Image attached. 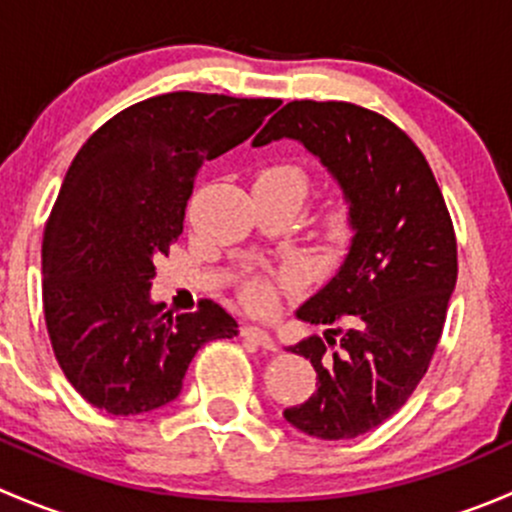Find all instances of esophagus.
<instances>
[{
    "label": "esophagus",
    "instance_id": "1",
    "mask_svg": "<svg viewBox=\"0 0 512 512\" xmlns=\"http://www.w3.org/2000/svg\"><path fill=\"white\" fill-rule=\"evenodd\" d=\"M242 337L250 339V342H255L257 347H262L265 352H277V342L270 337V334L265 332V329L260 327H242Z\"/></svg>",
    "mask_w": 512,
    "mask_h": 512
}]
</instances>
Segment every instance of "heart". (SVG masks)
Returning <instances> with one entry per match:
<instances>
[{
    "label": "heart",
    "mask_w": 512,
    "mask_h": 512,
    "mask_svg": "<svg viewBox=\"0 0 512 512\" xmlns=\"http://www.w3.org/2000/svg\"><path fill=\"white\" fill-rule=\"evenodd\" d=\"M255 183H272V185H285V188H292L294 193L304 195L307 190V175L299 165L294 163H277L267 165L257 173ZM349 223V210L344 203H334L332 208L324 215V227H327L332 235H339V232L347 230ZM287 282V280H285ZM242 302H245L247 309L257 314H265L275 307V287L267 280H250L245 287H242Z\"/></svg>",
    "instance_id": "heart-1"
}]
</instances>
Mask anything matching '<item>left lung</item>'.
<instances>
[{"instance_id": "1", "label": "left lung", "mask_w": 512, "mask_h": 512, "mask_svg": "<svg viewBox=\"0 0 512 512\" xmlns=\"http://www.w3.org/2000/svg\"><path fill=\"white\" fill-rule=\"evenodd\" d=\"M277 138H294L327 165L356 230L342 270L297 312L334 329L289 347L312 361L317 389L285 409L307 436L344 441L394 416L428 371L456 287V232L426 156L381 113L289 101L255 146Z\"/></svg>"}]
</instances>
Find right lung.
Wrapping results in <instances>:
<instances>
[{
	"mask_svg": "<svg viewBox=\"0 0 512 512\" xmlns=\"http://www.w3.org/2000/svg\"><path fill=\"white\" fill-rule=\"evenodd\" d=\"M277 106L160 94L116 113L71 160L41 242L44 319L61 371L91 406L113 416L165 406L203 344L237 337L213 299L178 317L153 304V260L183 232L205 160L247 141Z\"/></svg>",
	"mask_w": 512,
	"mask_h": 512,
	"instance_id": "1",
	"label": "right lung"
}]
</instances>
